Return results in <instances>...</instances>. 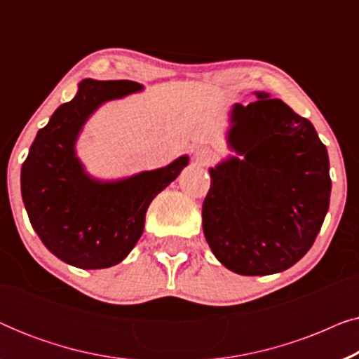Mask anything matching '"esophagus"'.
<instances>
[{"label": "esophagus", "instance_id": "esophagus-1", "mask_svg": "<svg viewBox=\"0 0 359 359\" xmlns=\"http://www.w3.org/2000/svg\"><path fill=\"white\" fill-rule=\"evenodd\" d=\"M214 158H215L214 151H212V149H209V147H198V149H196V151H194L196 163H199L203 166H208V165L212 163Z\"/></svg>", "mask_w": 359, "mask_h": 359}]
</instances>
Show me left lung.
<instances>
[{
  "instance_id": "obj_1",
  "label": "left lung",
  "mask_w": 359,
  "mask_h": 359,
  "mask_svg": "<svg viewBox=\"0 0 359 359\" xmlns=\"http://www.w3.org/2000/svg\"><path fill=\"white\" fill-rule=\"evenodd\" d=\"M230 111L233 151L209 168L203 230L214 257L230 271L266 276L296 264L316 242L330 204L325 145L306 117L255 91Z\"/></svg>"
}]
</instances>
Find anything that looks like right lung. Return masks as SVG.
<instances>
[{"instance_id": "right-lung-1", "label": "right lung", "mask_w": 359, "mask_h": 359, "mask_svg": "<svg viewBox=\"0 0 359 359\" xmlns=\"http://www.w3.org/2000/svg\"><path fill=\"white\" fill-rule=\"evenodd\" d=\"M135 81H80L72 101L58 106L37 132L21 168V193L39 238L58 259L81 269L121 263L139 242L155 196L189 163L181 155L161 168L121 180H97L76 155L88 119L107 101L139 93Z\"/></svg>"}]
</instances>
